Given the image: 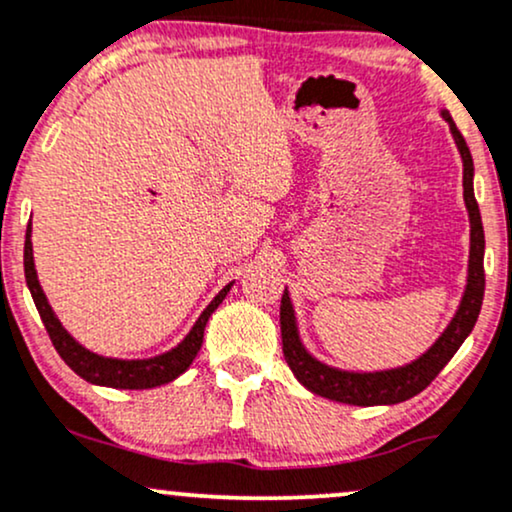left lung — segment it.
Masks as SVG:
<instances>
[{"instance_id": "8db88e82", "label": "left lung", "mask_w": 512, "mask_h": 512, "mask_svg": "<svg viewBox=\"0 0 512 512\" xmlns=\"http://www.w3.org/2000/svg\"><path fill=\"white\" fill-rule=\"evenodd\" d=\"M443 119L451 123V131L458 145L460 157H463V190H465V205L470 212V276H467V288L463 295L460 310L455 312L453 322L443 331L439 341L424 353L420 360L412 365L389 369V372H374V374H355V372H338L317 362L303 348L295 329V315L291 307L288 291H283L281 298V343L283 357H286L288 367L295 374V379L310 389L317 396L338 400L346 405H393L403 403L417 393L427 389L432 381L439 377V372L448 365V360L458 353L463 341L470 336V331L477 324L479 310H482L484 300V229L482 217H479L477 200H474L472 190V155L467 147L463 133L458 131L448 112H443Z\"/></svg>"}]
</instances>
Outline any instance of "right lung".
I'll use <instances>...</instances> for the list:
<instances>
[{
	"instance_id": "add662e5",
	"label": "right lung",
	"mask_w": 512,
	"mask_h": 512,
	"mask_svg": "<svg viewBox=\"0 0 512 512\" xmlns=\"http://www.w3.org/2000/svg\"><path fill=\"white\" fill-rule=\"evenodd\" d=\"M23 269H26V283L33 295L35 307H38L42 324H45L49 338H52V346L57 348L61 360L69 365L78 377H83L90 384L100 386H112V389H155V386L169 384L178 374H183L190 367V362L195 360L197 350L202 346V338H205V324L209 315L221 305V300L229 293V286L221 291L212 303L207 305V310L202 312L197 319L193 331L186 336V341L181 346L169 350V353L152 357V360H112V357H102L90 353L83 346H78L73 338L66 334L64 326L59 324V319L54 317L52 307H49L45 293H42L38 274H35V262H33V243H30V224L26 231V248H23Z\"/></svg>"
}]
</instances>
